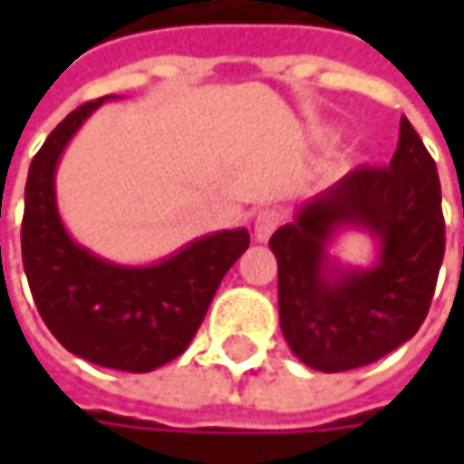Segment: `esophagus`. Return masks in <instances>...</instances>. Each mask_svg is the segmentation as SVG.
<instances>
[{
    "label": "esophagus",
    "instance_id": "obj_1",
    "mask_svg": "<svg viewBox=\"0 0 464 464\" xmlns=\"http://www.w3.org/2000/svg\"><path fill=\"white\" fill-rule=\"evenodd\" d=\"M278 224H281V211H276V208H263V211H258V217H256V240H268L276 232Z\"/></svg>",
    "mask_w": 464,
    "mask_h": 464
}]
</instances>
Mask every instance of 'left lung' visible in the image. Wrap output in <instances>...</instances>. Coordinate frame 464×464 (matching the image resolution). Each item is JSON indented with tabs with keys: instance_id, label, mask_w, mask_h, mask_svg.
Instances as JSON below:
<instances>
[{
	"instance_id": "8db88e82",
	"label": "left lung",
	"mask_w": 464,
	"mask_h": 464,
	"mask_svg": "<svg viewBox=\"0 0 464 464\" xmlns=\"http://www.w3.org/2000/svg\"><path fill=\"white\" fill-rule=\"evenodd\" d=\"M346 228L378 242L372 266L329 253ZM278 320L289 348L317 372L372 364L411 341L426 320L444 258L441 186L431 154L401 118L390 168H356L296 208L271 237Z\"/></svg>"
}]
</instances>
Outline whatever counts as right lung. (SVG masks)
Listing matches in <instances>:
<instances>
[{
  "mask_svg": "<svg viewBox=\"0 0 464 464\" xmlns=\"http://www.w3.org/2000/svg\"><path fill=\"white\" fill-rule=\"evenodd\" d=\"M108 98L84 102L51 131L25 183L23 266L48 330L74 356L121 372L178 359L250 232L222 229L152 266H121L72 240L56 206V165L80 126Z\"/></svg>",
  "mask_w": 464,
  "mask_h": 464,
  "instance_id": "1",
  "label": "right lung"
}]
</instances>
